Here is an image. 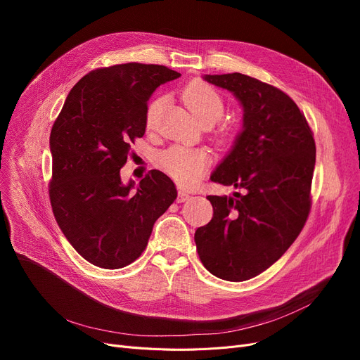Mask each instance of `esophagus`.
<instances>
[{
	"mask_svg": "<svg viewBox=\"0 0 360 360\" xmlns=\"http://www.w3.org/2000/svg\"><path fill=\"white\" fill-rule=\"evenodd\" d=\"M188 198H190V194H188L186 191H178V197H176V201H178V202H184V201H186Z\"/></svg>",
	"mask_w": 360,
	"mask_h": 360,
	"instance_id": "34e87169",
	"label": "esophagus"
}]
</instances>
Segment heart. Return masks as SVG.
Here are the masks:
<instances>
[{"label":"heart","mask_w":360,"mask_h":360,"mask_svg":"<svg viewBox=\"0 0 360 360\" xmlns=\"http://www.w3.org/2000/svg\"><path fill=\"white\" fill-rule=\"evenodd\" d=\"M184 101L201 124L216 122L223 115L224 105L220 94L212 86L202 82H195L188 86L184 91ZM162 105V98L150 102L146 110V127L148 129L156 125ZM210 162L212 158L207 150L181 144L163 150L158 158V165L163 172L182 186L197 184L205 174Z\"/></svg>","instance_id":"1"}]
</instances>
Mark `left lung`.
Returning <instances> with one entry per match:
<instances>
[{
    "label": "left lung",
    "mask_w": 360,
    "mask_h": 360,
    "mask_svg": "<svg viewBox=\"0 0 360 360\" xmlns=\"http://www.w3.org/2000/svg\"><path fill=\"white\" fill-rule=\"evenodd\" d=\"M202 79L229 90L242 106V131L210 179L243 194L207 197L213 219L194 239L213 276L243 281L273 266L304 228L315 141L300 109L281 90L240 72Z\"/></svg>",
    "instance_id": "8db88e82"
}]
</instances>
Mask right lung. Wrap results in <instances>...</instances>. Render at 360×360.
<instances>
[{"mask_svg": "<svg viewBox=\"0 0 360 360\" xmlns=\"http://www.w3.org/2000/svg\"><path fill=\"white\" fill-rule=\"evenodd\" d=\"M178 77L165 65L139 63L90 71L71 89L52 127V212L72 248L93 266L117 270L136 261L178 195L160 170L136 188L120 174L146 132L150 96Z\"/></svg>", "mask_w": 360, "mask_h": 360, "instance_id": "1", "label": "right lung"}]
</instances>
